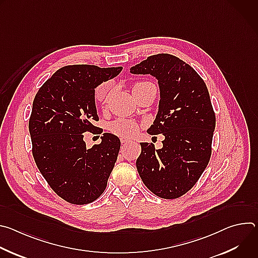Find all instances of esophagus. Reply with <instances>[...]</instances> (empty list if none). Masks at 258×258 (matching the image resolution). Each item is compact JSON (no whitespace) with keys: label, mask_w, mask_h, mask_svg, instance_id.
Wrapping results in <instances>:
<instances>
[{"label":"esophagus","mask_w":258,"mask_h":258,"mask_svg":"<svg viewBox=\"0 0 258 258\" xmlns=\"http://www.w3.org/2000/svg\"><path fill=\"white\" fill-rule=\"evenodd\" d=\"M120 142H121L122 144H127V143L131 142V140H130V139H125V138H121V139H120Z\"/></svg>","instance_id":"1"}]
</instances>
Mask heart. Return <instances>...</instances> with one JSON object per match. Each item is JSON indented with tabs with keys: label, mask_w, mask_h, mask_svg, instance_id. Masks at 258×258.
Segmentation results:
<instances>
[{
	"label": "heart",
	"mask_w": 258,
	"mask_h": 258,
	"mask_svg": "<svg viewBox=\"0 0 258 258\" xmlns=\"http://www.w3.org/2000/svg\"><path fill=\"white\" fill-rule=\"evenodd\" d=\"M146 85H150V83L147 82H143V83H138L134 86L135 88L138 87H142V86H146ZM110 83H102L101 85H99L94 92V97L95 100L97 102L103 103L105 101V99L108 96V93L110 91ZM110 131H111L112 134L121 137V138H132L134 137L140 130V124L133 120V119H128V118H123V117H119L116 118L115 120H113L111 123H110L109 126Z\"/></svg>",
	"instance_id": "b5f03b06"
}]
</instances>
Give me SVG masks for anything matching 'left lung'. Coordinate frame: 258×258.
<instances>
[{
    "instance_id": "1",
    "label": "left lung",
    "mask_w": 258,
    "mask_h": 258,
    "mask_svg": "<svg viewBox=\"0 0 258 258\" xmlns=\"http://www.w3.org/2000/svg\"><path fill=\"white\" fill-rule=\"evenodd\" d=\"M130 72L157 80L158 112L147 133L164 136L160 149L141 143L138 172L156 196L178 198L193 188L210 159L215 115L208 90L194 68L169 54L150 56Z\"/></svg>"
}]
</instances>
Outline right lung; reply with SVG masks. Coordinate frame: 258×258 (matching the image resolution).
Here are the masks:
<instances>
[{
	"instance_id": "right-lung-1",
	"label": "right lung",
	"mask_w": 258,
	"mask_h": 258,
	"mask_svg": "<svg viewBox=\"0 0 258 258\" xmlns=\"http://www.w3.org/2000/svg\"><path fill=\"white\" fill-rule=\"evenodd\" d=\"M122 67L68 65L58 69L36 93L29 119L32 155L50 187L72 204H88L105 191L120 141L105 133L88 149L84 133L97 127L95 89L117 77Z\"/></svg>"
}]
</instances>
